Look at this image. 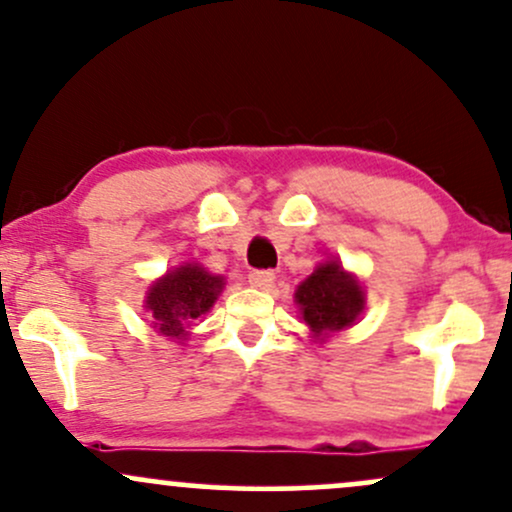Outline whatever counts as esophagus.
Masks as SVG:
<instances>
[{
  "label": "esophagus",
  "mask_w": 512,
  "mask_h": 512,
  "mask_svg": "<svg viewBox=\"0 0 512 512\" xmlns=\"http://www.w3.org/2000/svg\"><path fill=\"white\" fill-rule=\"evenodd\" d=\"M274 279H276V276H274L272 269H252V272H250V284L255 286V289H262V291L272 289Z\"/></svg>",
  "instance_id": "obj_1"
}]
</instances>
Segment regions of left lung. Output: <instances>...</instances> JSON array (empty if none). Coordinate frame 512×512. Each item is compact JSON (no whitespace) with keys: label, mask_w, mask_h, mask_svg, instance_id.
Segmentation results:
<instances>
[{"label":"left lung","mask_w":512,"mask_h":512,"mask_svg":"<svg viewBox=\"0 0 512 512\" xmlns=\"http://www.w3.org/2000/svg\"><path fill=\"white\" fill-rule=\"evenodd\" d=\"M305 325L315 334L339 332L354 325L363 310L361 284L337 262H325L296 289Z\"/></svg>","instance_id":"8db88e82"}]
</instances>
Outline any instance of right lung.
<instances>
[{
    "label": "right lung",
    "mask_w": 512,
    "mask_h": 512,
    "mask_svg": "<svg viewBox=\"0 0 512 512\" xmlns=\"http://www.w3.org/2000/svg\"><path fill=\"white\" fill-rule=\"evenodd\" d=\"M221 289V276L209 274L199 264H182L151 286L149 296H146V308L151 310L158 332L182 339L187 325L207 313Z\"/></svg>",
    "instance_id": "add662e5"
}]
</instances>
